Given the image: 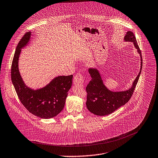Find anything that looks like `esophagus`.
Segmentation results:
<instances>
[{
	"instance_id": "1",
	"label": "esophagus",
	"mask_w": 158,
	"mask_h": 158,
	"mask_svg": "<svg viewBox=\"0 0 158 158\" xmlns=\"http://www.w3.org/2000/svg\"><path fill=\"white\" fill-rule=\"evenodd\" d=\"M73 84L74 85H83V83H84V78H83V77L81 74L80 73H77L74 78H73Z\"/></svg>"
}]
</instances>
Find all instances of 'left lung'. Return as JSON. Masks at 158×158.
Listing matches in <instances>:
<instances>
[{
	"label": "left lung",
	"mask_w": 158,
	"mask_h": 158,
	"mask_svg": "<svg viewBox=\"0 0 158 158\" xmlns=\"http://www.w3.org/2000/svg\"><path fill=\"white\" fill-rule=\"evenodd\" d=\"M123 40L126 42H132L139 54L141 59L139 72L128 89L122 91H112L104 85L99 70L96 68H89L88 72L91 80L86 88L87 92L86 104L89 111L96 115L104 116L110 114L125 105L131 97L138 83L143 65L141 51L136 38L131 31L127 32Z\"/></svg>",
	"instance_id": "1"
}]
</instances>
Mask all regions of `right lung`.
<instances>
[{
    "mask_svg": "<svg viewBox=\"0 0 158 158\" xmlns=\"http://www.w3.org/2000/svg\"><path fill=\"white\" fill-rule=\"evenodd\" d=\"M31 32L27 33L18 44L12 64L11 78L22 104L32 114L48 119L57 115L64 109L73 75L58 76L44 87L34 89L26 85L19 69L22 49L27 46Z\"/></svg>",
    "mask_w": 158,
    "mask_h": 158,
    "instance_id": "1",
    "label": "right lung"
}]
</instances>
